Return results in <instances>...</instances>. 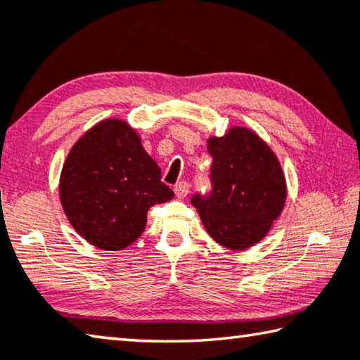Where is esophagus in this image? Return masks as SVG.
<instances>
[{
	"label": "esophagus",
	"instance_id": "obj_1",
	"mask_svg": "<svg viewBox=\"0 0 360 360\" xmlns=\"http://www.w3.org/2000/svg\"><path fill=\"white\" fill-rule=\"evenodd\" d=\"M189 191H191V186H189V182H186V181H181L174 186V193H176V197H178V198L187 197Z\"/></svg>",
	"mask_w": 360,
	"mask_h": 360
}]
</instances>
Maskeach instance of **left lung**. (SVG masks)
<instances>
[{
    "instance_id": "obj_1",
    "label": "left lung",
    "mask_w": 360,
    "mask_h": 360,
    "mask_svg": "<svg viewBox=\"0 0 360 360\" xmlns=\"http://www.w3.org/2000/svg\"><path fill=\"white\" fill-rule=\"evenodd\" d=\"M213 191L195 195L203 227L216 243L243 252L271 231L287 200V181L274 150L253 129L232 127L207 141Z\"/></svg>"
}]
</instances>
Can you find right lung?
<instances>
[{"label": "right lung", "instance_id": "obj_1", "mask_svg": "<svg viewBox=\"0 0 360 360\" xmlns=\"http://www.w3.org/2000/svg\"><path fill=\"white\" fill-rule=\"evenodd\" d=\"M124 120L91 127L68 152L59 178V198L73 229L105 252H120L142 236L147 211L174 192Z\"/></svg>", "mask_w": 360, "mask_h": 360}]
</instances>
